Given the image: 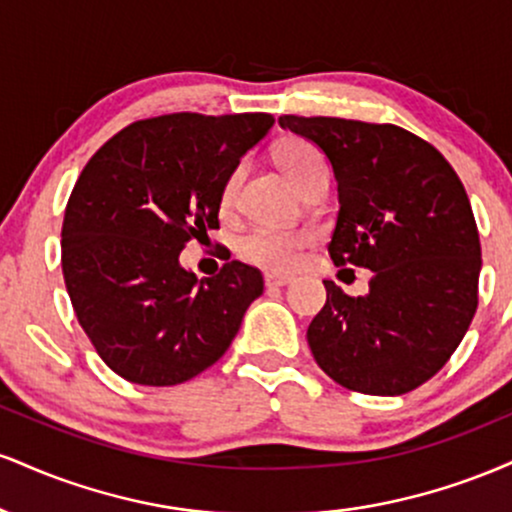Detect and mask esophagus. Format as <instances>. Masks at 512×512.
<instances>
[{
  "label": "esophagus",
  "mask_w": 512,
  "mask_h": 512,
  "mask_svg": "<svg viewBox=\"0 0 512 512\" xmlns=\"http://www.w3.org/2000/svg\"><path fill=\"white\" fill-rule=\"evenodd\" d=\"M264 284H267L269 289H279V286L291 284V276H284V274H264Z\"/></svg>",
  "instance_id": "esophagus-1"
}]
</instances>
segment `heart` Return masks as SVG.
<instances>
[{
    "instance_id": "1",
    "label": "heart",
    "mask_w": 512,
    "mask_h": 512,
    "mask_svg": "<svg viewBox=\"0 0 512 512\" xmlns=\"http://www.w3.org/2000/svg\"><path fill=\"white\" fill-rule=\"evenodd\" d=\"M274 158L279 163L281 170L289 175L291 182L296 187L308 185V180L315 173L327 168L325 156L317 149L315 144H310L308 139H284L274 149ZM238 170L226 180L221 190V207L228 209L233 204L238 187ZM315 236L305 228H279V226H255L238 240V255L240 260L255 267L267 269L272 274H286L293 272L298 264L303 262L305 252L313 248Z\"/></svg>"
}]
</instances>
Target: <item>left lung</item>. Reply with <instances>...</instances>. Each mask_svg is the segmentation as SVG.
Instances as JSON below:
<instances>
[{"label": "left lung", "instance_id": "left-lung-1", "mask_svg": "<svg viewBox=\"0 0 512 512\" xmlns=\"http://www.w3.org/2000/svg\"><path fill=\"white\" fill-rule=\"evenodd\" d=\"M279 125L334 168L332 262L373 272L358 298L325 281V308L308 327L317 366L363 395L416 390L448 363L479 305L481 243L462 180L436 146L397 125L298 115Z\"/></svg>", "mask_w": 512, "mask_h": 512}]
</instances>
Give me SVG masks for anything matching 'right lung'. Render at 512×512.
Listing matches in <instances>:
<instances>
[{
  "label": "right lung",
  "instance_id": "right-lung-1",
  "mask_svg": "<svg viewBox=\"0 0 512 512\" xmlns=\"http://www.w3.org/2000/svg\"><path fill=\"white\" fill-rule=\"evenodd\" d=\"M274 125L269 113H170L110 137L81 170L62 223V274L105 366L166 387L214 366L260 296L238 260L197 281L180 267L190 240L219 228L221 190Z\"/></svg>",
  "mask_w": 512,
  "mask_h": 512
}]
</instances>
